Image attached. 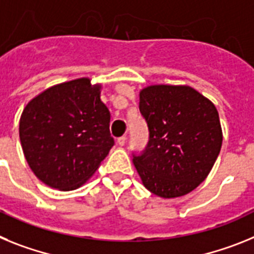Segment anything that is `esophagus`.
Returning <instances> with one entry per match:
<instances>
[{
	"instance_id": "34e87169",
	"label": "esophagus",
	"mask_w": 254,
	"mask_h": 254,
	"mask_svg": "<svg viewBox=\"0 0 254 254\" xmlns=\"http://www.w3.org/2000/svg\"><path fill=\"white\" fill-rule=\"evenodd\" d=\"M125 142H127V136H125V135L118 138V144L119 145H125Z\"/></svg>"
}]
</instances>
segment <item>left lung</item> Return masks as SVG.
Segmentation results:
<instances>
[{"label": "left lung", "mask_w": 254, "mask_h": 254, "mask_svg": "<svg viewBox=\"0 0 254 254\" xmlns=\"http://www.w3.org/2000/svg\"><path fill=\"white\" fill-rule=\"evenodd\" d=\"M148 147L133 158L143 185L161 198L190 193L208 176L222 145L219 112L189 85L154 84L139 92Z\"/></svg>", "instance_id": "left-lung-1"}]
</instances>
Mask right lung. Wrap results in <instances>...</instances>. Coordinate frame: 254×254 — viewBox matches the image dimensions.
<instances>
[{
    "label": "right lung",
    "instance_id": "right-lung-1",
    "mask_svg": "<svg viewBox=\"0 0 254 254\" xmlns=\"http://www.w3.org/2000/svg\"><path fill=\"white\" fill-rule=\"evenodd\" d=\"M101 89L89 78L74 79L47 88L24 107L21 148L34 175L51 188H80L114 145Z\"/></svg>",
    "mask_w": 254,
    "mask_h": 254
}]
</instances>
